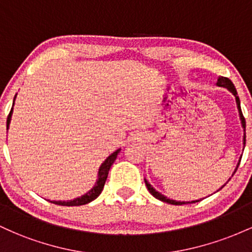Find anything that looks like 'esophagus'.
<instances>
[{"instance_id":"obj_1","label":"esophagus","mask_w":252,"mask_h":252,"mask_svg":"<svg viewBox=\"0 0 252 252\" xmlns=\"http://www.w3.org/2000/svg\"><path fill=\"white\" fill-rule=\"evenodd\" d=\"M130 140H131L132 142H140V141H143V136L138 134V132H136V134L131 135V138H130Z\"/></svg>"}]
</instances>
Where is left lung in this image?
Masks as SVG:
<instances>
[{
  "label": "left lung",
  "mask_w": 252,
  "mask_h": 252,
  "mask_svg": "<svg viewBox=\"0 0 252 252\" xmlns=\"http://www.w3.org/2000/svg\"><path fill=\"white\" fill-rule=\"evenodd\" d=\"M216 85L219 86V88H225V89H227L228 91H230L231 94H232L233 96H235V98H236V104H237V109H238L239 120H241L242 128H243V130H244V136H243V150H244V147H245V118L243 117L242 109H241V100H239V97L237 96V91H236L235 85H233V83L231 82V80L228 79V78H225V77H219L218 80H217ZM241 158H242V155H241V158H239V161H238V163H237V166H236V168H235V172H233V174H235L237 168H238L239 162H241ZM233 174H232V175H233ZM230 179H231V178H230ZM230 179H228V180H230ZM228 180H227V181H228ZM144 182H146V186H147V189H148V190L150 192V194H152L153 196H155V198L158 199V200H161V201H163V202H167V204H172V205H184V204H192V202H198V201H200V200H193V201H176V200H173V199L167 198V196L163 195L162 193L158 192V190H156V189H154V187H153L152 185L149 184L148 181H147V179H144ZM224 186H225V185H222L220 189H222V187H224ZM219 189H218V190H219ZM218 190H217V192H218Z\"/></svg>",
  "instance_id": "1"
}]
</instances>
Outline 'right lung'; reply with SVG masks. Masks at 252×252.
<instances>
[{"label":"right lung","instance_id":"obj_1","mask_svg":"<svg viewBox=\"0 0 252 252\" xmlns=\"http://www.w3.org/2000/svg\"><path fill=\"white\" fill-rule=\"evenodd\" d=\"M15 99H16V94L14 97V102H13V106H11V110L9 112V116L7 118V130L9 129V124L11 121V115H13V108H14V104H15ZM121 148L117 149L116 152L112 153L111 155L106 158V160L100 164L99 169H98V174H97V180L96 184L94 185L91 189L88 190L85 194L78 196V198H74L73 200H48L56 205H62V206H80V205H85L91 202L92 200L98 198L102 190L104 189V185H105L106 179H108V174H109V170L111 168L112 163L115 162V160L117 158V155L120 154Z\"/></svg>","mask_w":252,"mask_h":252}]
</instances>
